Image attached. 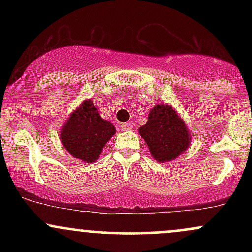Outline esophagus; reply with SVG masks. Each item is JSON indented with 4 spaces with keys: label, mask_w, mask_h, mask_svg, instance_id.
Wrapping results in <instances>:
<instances>
[{
    "label": "esophagus",
    "mask_w": 252,
    "mask_h": 252,
    "mask_svg": "<svg viewBox=\"0 0 252 252\" xmlns=\"http://www.w3.org/2000/svg\"><path fill=\"white\" fill-rule=\"evenodd\" d=\"M121 128H122V130H124V131H128V130L132 129V124L131 123H123Z\"/></svg>",
    "instance_id": "obj_1"
}]
</instances>
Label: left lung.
<instances>
[{"instance_id": "8db88e82", "label": "left lung", "mask_w": 252, "mask_h": 252, "mask_svg": "<svg viewBox=\"0 0 252 252\" xmlns=\"http://www.w3.org/2000/svg\"><path fill=\"white\" fill-rule=\"evenodd\" d=\"M138 132L158 162L178 158L189 148L190 137L186 124L169 105H156L149 112L148 122L140 126Z\"/></svg>"}]
</instances>
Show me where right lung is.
Masks as SVG:
<instances>
[{
  "label": "right lung",
  "mask_w": 252,
  "mask_h": 252,
  "mask_svg": "<svg viewBox=\"0 0 252 252\" xmlns=\"http://www.w3.org/2000/svg\"><path fill=\"white\" fill-rule=\"evenodd\" d=\"M115 131L111 123L100 118L94 103L86 100L71 115L60 136L63 146L73 158L91 163Z\"/></svg>",
  "instance_id": "obj_1"
}]
</instances>
